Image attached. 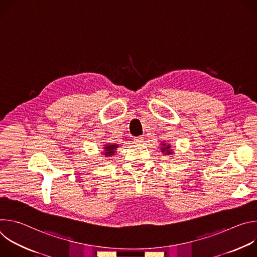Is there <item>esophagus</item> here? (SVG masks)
I'll return each mask as SVG.
<instances>
[{"mask_svg":"<svg viewBox=\"0 0 257 257\" xmlns=\"http://www.w3.org/2000/svg\"><path fill=\"white\" fill-rule=\"evenodd\" d=\"M134 143H136V144H140V143H142L143 142V137L142 136H138V137H134Z\"/></svg>","mask_w":257,"mask_h":257,"instance_id":"34e87169","label":"esophagus"}]
</instances>
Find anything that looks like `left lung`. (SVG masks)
I'll return each mask as SVG.
<instances>
[{
    "mask_svg": "<svg viewBox=\"0 0 257 257\" xmlns=\"http://www.w3.org/2000/svg\"><path fill=\"white\" fill-rule=\"evenodd\" d=\"M161 148H160V151L162 154L164 155H167V156H171V155H174V150L172 149L171 144L169 143H166V142H162L161 144Z\"/></svg>",
    "mask_w": 257,
    "mask_h": 257,
    "instance_id": "obj_1",
    "label": "left lung"
}]
</instances>
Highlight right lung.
Returning a JSON list of instances; mask_svg holds the SVG:
<instances>
[{
    "instance_id": "right-lung-1",
    "label": "right lung",
    "mask_w": 257,
    "mask_h": 257,
    "mask_svg": "<svg viewBox=\"0 0 257 257\" xmlns=\"http://www.w3.org/2000/svg\"><path fill=\"white\" fill-rule=\"evenodd\" d=\"M119 148V144L116 143H105L103 144V151L101 153L102 156H104V158H108V157H113L115 156L117 149Z\"/></svg>"
}]
</instances>
